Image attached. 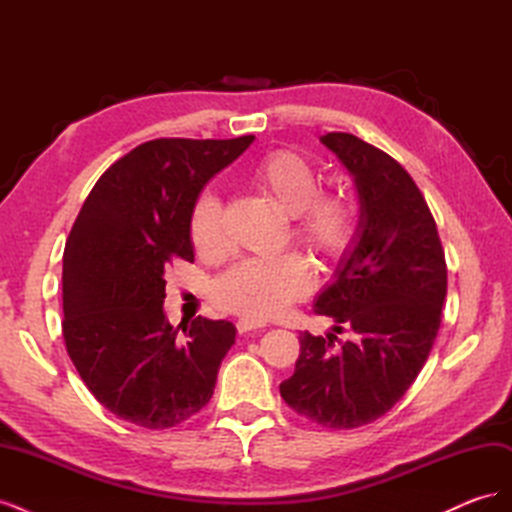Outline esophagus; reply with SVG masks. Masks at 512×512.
Listing matches in <instances>:
<instances>
[{
    "instance_id": "34e87169",
    "label": "esophagus",
    "mask_w": 512,
    "mask_h": 512,
    "mask_svg": "<svg viewBox=\"0 0 512 512\" xmlns=\"http://www.w3.org/2000/svg\"><path fill=\"white\" fill-rule=\"evenodd\" d=\"M262 327H267V324L260 322V320H254V318H239L237 320V331L239 333H247V331L262 329Z\"/></svg>"
}]
</instances>
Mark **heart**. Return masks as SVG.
<instances>
[{
    "label": "heart",
    "mask_w": 512,
    "mask_h": 512,
    "mask_svg": "<svg viewBox=\"0 0 512 512\" xmlns=\"http://www.w3.org/2000/svg\"><path fill=\"white\" fill-rule=\"evenodd\" d=\"M258 188L273 198L290 218L292 237L327 265L350 256L359 239L361 215L344 192H318V173L301 153L280 149L262 158L254 168ZM192 243L207 258L228 252L224 207L220 196L205 190L190 211ZM312 288V269L301 254L245 258L224 271L213 284V301L226 312L265 320Z\"/></svg>",
    "instance_id": "b5f03b06"
}]
</instances>
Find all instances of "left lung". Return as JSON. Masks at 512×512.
<instances>
[{"mask_svg": "<svg viewBox=\"0 0 512 512\" xmlns=\"http://www.w3.org/2000/svg\"><path fill=\"white\" fill-rule=\"evenodd\" d=\"M320 143L354 177L359 239L314 305L335 322L333 333H301L294 374L280 393L312 423L354 429L389 412L421 374L442 320L446 260L404 166L354 134L329 132ZM344 330L353 339L339 343L334 333Z\"/></svg>", "mask_w": 512, "mask_h": 512, "instance_id": "obj_1", "label": "left lung"}]
</instances>
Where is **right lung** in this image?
<instances>
[{"instance_id":"obj_1","label":"right lung","mask_w":512,"mask_h":512,"mask_svg":"<svg viewBox=\"0 0 512 512\" xmlns=\"http://www.w3.org/2000/svg\"><path fill=\"white\" fill-rule=\"evenodd\" d=\"M156 138L96 181L64 250V342L85 386L123 421L168 429L203 410L237 329L164 316V273L194 262L190 211L207 181L252 145Z\"/></svg>"}]
</instances>
